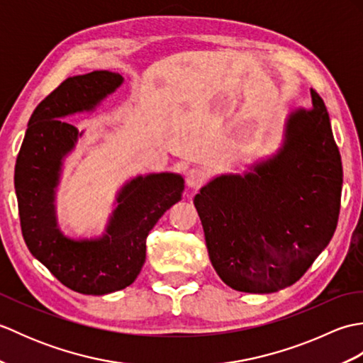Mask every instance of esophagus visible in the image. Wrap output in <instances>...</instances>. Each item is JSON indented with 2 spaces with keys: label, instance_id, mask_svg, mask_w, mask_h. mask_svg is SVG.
Here are the masks:
<instances>
[{
  "label": "esophagus",
  "instance_id": "obj_1",
  "mask_svg": "<svg viewBox=\"0 0 363 363\" xmlns=\"http://www.w3.org/2000/svg\"><path fill=\"white\" fill-rule=\"evenodd\" d=\"M206 172L203 168H191L186 174V184L189 189H198L201 187L206 181Z\"/></svg>",
  "mask_w": 363,
  "mask_h": 363
}]
</instances>
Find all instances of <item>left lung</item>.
I'll return each instance as SVG.
<instances>
[{"label": "left lung", "mask_w": 363, "mask_h": 363, "mask_svg": "<svg viewBox=\"0 0 363 363\" xmlns=\"http://www.w3.org/2000/svg\"><path fill=\"white\" fill-rule=\"evenodd\" d=\"M311 96L309 109L287 113L273 154L213 176L194 199L212 267L230 289L289 287L335 233L342 159L326 106L312 89Z\"/></svg>", "instance_id": "8db88e82"}]
</instances>
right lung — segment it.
<instances>
[{
	"label": "right lung",
	"instance_id": "1",
	"mask_svg": "<svg viewBox=\"0 0 363 363\" xmlns=\"http://www.w3.org/2000/svg\"><path fill=\"white\" fill-rule=\"evenodd\" d=\"M123 82L121 74L106 70L65 79L30 115L15 164V194L28 250L82 295H107L135 281L145 264L146 237L184 191L179 173L137 174L115 195L101 235L70 237L59 228L56 194L65 159L86 134L64 118L94 113Z\"/></svg>",
	"mask_w": 363,
	"mask_h": 363
}]
</instances>
